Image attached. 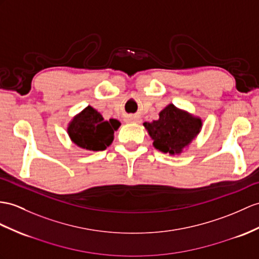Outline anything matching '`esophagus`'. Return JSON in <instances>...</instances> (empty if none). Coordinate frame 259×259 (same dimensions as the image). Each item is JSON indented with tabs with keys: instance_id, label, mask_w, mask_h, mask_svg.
<instances>
[{
	"instance_id": "obj_1",
	"label": "esophagus",
	"mask_w": 259,
	"mask_h": 259,
	"mask_svg": "<svg viewBox=\"0 0 259 259\" xmlns=\"http://www.w3.org/2000/svg\"><path fill=\"white\" fill-rule=\"evenodd\" d=\"M125 121H126V123H140L141 118L136 115H128V116H126Z\"/></svg>"
}]
</instances>
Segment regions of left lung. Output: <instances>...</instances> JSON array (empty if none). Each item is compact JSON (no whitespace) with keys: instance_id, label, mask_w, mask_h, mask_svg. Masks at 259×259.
<instances>
[{"instance_id":"left-lung-1","label":"left lung","mask_w":259,"mask_h":259,"mask_svg":"<svg viewBox=\"0 0 259 259\" xmlns=\"http://www.w3.org/2000/svg\"><path fill=\"white\" fill-rule=\"evenodd\" d=\"M144 126L156 149L179 155L200 133L202 119L170 103L160 111L157 121L145 122Z\"/></svg>"}]
</instances>
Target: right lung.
<instances>
[{"mask_svg":"<svg viewBox=\"0 0 259 259\" xmlns=\"http://www.w3.org/2000/svg\"><path fill=\"white\" fill-rule=\"evenodd\" d=\"M115 118L105 121L100 113L88 105L68 124V135L73 144L82 149L100 151L109 147L114 140V132L119 127Z\"/></svg>","mask_w":259,"mask_h":259,"instance_id":"right-lung-1","label":"right lung"}]
</instances>
